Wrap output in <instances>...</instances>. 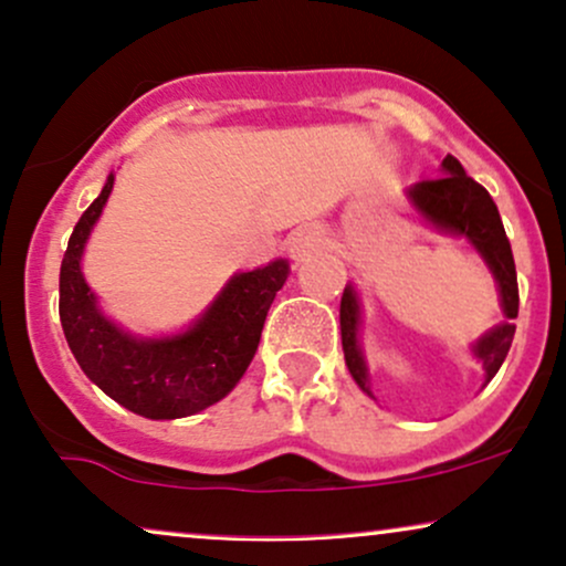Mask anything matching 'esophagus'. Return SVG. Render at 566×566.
<instances>
[{
	"label": "esophagus",
	"instance_id": "34e87169",
	"mask_svg": "<svg viewBox=\"0 0 566 566\" xmlns=\"http://www.w3.org/2000/svg\"><path fill=\"white\" fill-rule=\"evenodd\" d=\"M322 244H324V231L319 226H301V229L290 233L287 252L292 261H303V258H308L311 252L322 250Z\"/></svg>",
	"mask_w": 566,
	"mask_h": 566
}]
</instances>
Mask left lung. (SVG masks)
I'll use <instances>...</instances> for the list:
<instances>
[{
    "instance_id": "obj_1",
    "label": "left lung",
    "mask_w": 566,
    "mask_h": 566,
    "mask_svg": "<svg viewBox=\"0 0 566 566\" xmlns=\"http://www.w3.org/2000/svg\"><path fill=\"white\" fill-rule=\"evenodd\" d=\"M407 197L412 199L415 210H418L433 229L452 233V237L469 239V242L476 247L479 255L484 258V263L490 265L492 276H495L505 322L497 324L495 329H490V333L473 343V356L482 361L486 382H490L495 378L500 365L505 361V356H509L513 333H516L513 319L518 316L516 265H513L511 242L509 237H505L497 205L492 201L490 193H486L484 186H479L476 180L465 175L463 165L454 157H444V161H441V175L415 184L407 191ZM359 297H356L354 287L348 284L340 297L343 354H346L350 378L356 380V386H359L361 391L373 396V391H369L365 356H361L359 346Z\"/></svg>"
}]
</instances>
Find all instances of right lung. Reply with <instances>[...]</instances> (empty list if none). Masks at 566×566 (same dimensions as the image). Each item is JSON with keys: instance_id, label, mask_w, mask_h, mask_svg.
<instances>
[{"instance_id": "add662e5", "label": "right lung", "mask_w": 566, "mask_h": 566, "mask_svg": "<svg viewBox=\"0 0 566 566\" xmlns=\"http://www.w3.org/2000/svg\"><path fill=\"white\" fill-rule=\"evenodd\" d=\"M114 188L108 175L101 197L84 210L61 263V324L82 373L129 412L151 420L197 415L242 380L261 343L263 322L290 263L233 274L210 308L186 333L135 337L103 316L82 276V252Z\"/></svg>"}]
</instances>
